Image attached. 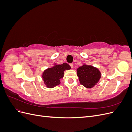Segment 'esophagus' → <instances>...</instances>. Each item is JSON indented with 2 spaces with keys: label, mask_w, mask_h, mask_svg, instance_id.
I'll return each instance as SVG.
<instances>
[{
  "label": "esophagus",
  "mask_w": 132,
  "mask_h": 132,
  "mask_svg": "<svg viewBox=\"0 0 132 132\" xmlns=\"http://www.w3.org/2000/svg\"><path fill=\"white\" fill-rule=\"evenodd\" d=\"M70 66L71 67V68H73L74 67V65H73V63H71V64H70Z\"/></svg>",
  "instance_id": "1"
}]
</instances>
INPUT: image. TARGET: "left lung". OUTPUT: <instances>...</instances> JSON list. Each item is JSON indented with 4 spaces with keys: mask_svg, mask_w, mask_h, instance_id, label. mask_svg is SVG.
Masks as SVG:
<instances>
[{
    "mask_svg": "<svg viewBox=\"0 0 132 132\" xmlns=\"http://www.w3.org/2000/svg\"><path fill=\"white\" fill-rule=\"evenodd\" d=\"M80 84L86 88L91 89L97 85L101 78V73L96 67L83 63L77 69Z\"/></svg>",
    "mask_w": 132,
    "mask_h": 132,
    "instance_id": "1",
    "label": "left lung"
}]
</instances>
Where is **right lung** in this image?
<instances>
[{"label": "right lung", "mask_w": 132, "mask_h": 132, "mask_svg": "<svg viewBox=\"0 0 132 132\" xmlns=\"http://www.w3.org/2000/svg\"><path fill=\"white\" fill-rule=\"evenodd\" d=\"M70 69V66L67 63L62 64L54 63L52 67L48 68L42 72L41 77L44 85L50 89L59 85L61 84L60 80L64 77V71Z\"/></svg>", "instance_id": "obj_1"}]
</instances>
